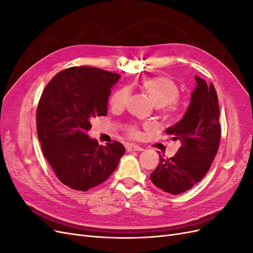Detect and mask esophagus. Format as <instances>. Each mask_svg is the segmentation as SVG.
<instances>
[{
	"label": "esophagus",
	"instance_id": "obj_1",
	"mask_svg": "<svg viewBox=\"0 0 253 253\" xmlns=\"http://www.w3.org/2000/svg\"><path fill=\"white\" fill-rule=\"evenodd\" d=\"M126 151H128V152H132V151H142V150H143L141 147H139V145L133 144V143H126Z\"/></svg>",
	"mask_w": 253,
	"mask_h": 253
}]
</instances>
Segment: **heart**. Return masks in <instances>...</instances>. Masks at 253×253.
Wrapping results in <instances>:
<instances>
[{
    "instance_id": "b5f03b06",
    "label": "heart",
    "mask_w": 253,
    "mask_h": 253,
    "mask_svg": "<svg viewBox=\"0 0 253 253\" xmlns=\"http://www.w3.org/2000/svg\"><path fill=\"white\" fill-rule=\"evenodd\" d=\"M140 88L147 94L150 100L162 111L167 118L178 116L180 106L178 103L179 87L176 82L168 76H150L139 81ZM128 89L119 87L114 91L110 99V104L114 110H119L126 105L128 98ZM127 134L131 137H138L140 132L136 126L127 127Z\"/></svg>"
}]
</instances>
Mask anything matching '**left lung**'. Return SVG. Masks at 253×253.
Segmentation results:
<instances>
[{"instance_id":"1","label":"left lung","mask_w":253,"mask_h":253,"mask_svg":"<svg viewBox=\"0 0 253 253\" xmlns=\"http://www.w3.org/2000/svg\"><path fill=\"white\" fill-rule=\"evenodd\" d=\"M189 108L183 118L166 133L179 140L178 152L171 158L160 156L150 178L165 192L177 195L200 182L217 154L220 141L219 106L216 90L210 83L195 76Z\"/></svg>"}]
</instances>
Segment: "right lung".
Segmentation results:
<instances>
[{
    "mask_svg": "<svg viewBox=\"0 0 253 253\" xmlns=\"http://www.w3.org/2000/svg\"><path fill=\"white\" fill-rule=\"evenodd\" d=\"M120 78L97 67L74 66L45 86L37 108V131L43 154L58 179L77 191L100 185L126 153L124 144L99 145L87 132L93 117L108 114L111 87Z\"/></svg>",
    "mask_w": 253,
    "mask_h": 253,
    "instance_id": "add662e5",
    "label": "right lung"
}]
</instances>
